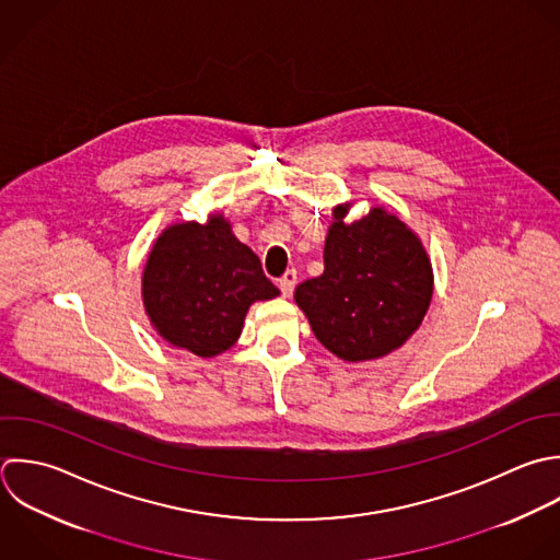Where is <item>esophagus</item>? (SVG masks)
Segmentation results:
<instances>
[{"instance_id":"1","label":"esophagus","mask_w":560,"mask_h":560,"mask_svg":"<svg viewBox=\"0 0 560 560\" xmlns=\"http://www.w3.org/2000/svg\"><path fill=\"white\" fill-rule=\"evenodd\" d=\"M296 285V270H288L281 279H279V290L283 296H290L294 292Z\"/></svg>"}]
</instances>
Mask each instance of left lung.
Instances as JSON below:
<instances>
[{
  "label": "left lung",
  "mask_w": 560,
  "mask_h": 560,
  "mask_svg": "<svg viewBox=\"0 0 560 560\" xmlns=\"http://www.w3.org/2000/svg\"><path fill=\"white\" fill-rule=\"evenodd\" d=\"M334 215L325 272L299 283L294 299L334 355L377 360L419 329L432 301V266L397 215L380 207L351 224L342 207Z\"/></svg>",
  "instance_id": "1"
}]
</instances>
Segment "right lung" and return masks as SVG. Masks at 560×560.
<instances>
[{"mask_svg":"<svg viewBox=\"0 0 560 560\" xmlns=\"http://www.w3.org/2000/svg\"><path fill=\"white\" fill-rule=\"evenodd\" d=\"M277 294L259 257L215 215L207 224L170 226L143 270V303L152 325L167 342L200 358L233 347L250 303Z\"/></svg>","mask_w":560,"mask_h":560,"instance_id":"obj_1","label":"right lung"}]
</instances>
